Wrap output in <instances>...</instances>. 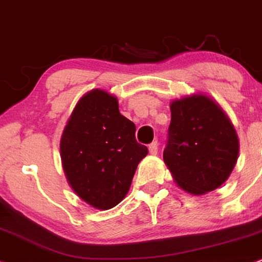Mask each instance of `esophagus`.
<instances>
[{
    "label": "esophagus",
    "instance_id": "1",
    "mask_svg": "<svg viewBox=\"0 0 262 262\" xmlns=\"http://www.w3.org/2000/svg\"><path fill=\"white\" fill-rule=\"evenodd\" d=\"M148 149H149V153L150 155L156 156L157 153H158V142L157 141H155V142H152L148 146Z\"/></svg>",
    "mask_w": 262,
    "mask_h": 262
}]
</instances>
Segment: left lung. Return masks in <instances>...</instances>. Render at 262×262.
I'll return each instance as SVG.
<instances>
[{"label":"left lung","mask_w":262,"mask_h":262,"mask_svg":"<svg viewBox=\"0 0 262 262\" xmlns=\"http://www.w3.org/2000/svg\"><path fill=\"white\" fill-rule=\"evenodd\" d=\"M170 112L163 158L175 181L192 195L216 190L238 159L234 126L222 107L204 94L174 100Z\"/></svg>","instance_id":"obj_1"}]
</instances>
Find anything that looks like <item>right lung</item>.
Here are the masks:
<instances>
[{"label": "right lung", "mask_w": 262, "mask_h": 262, "mask_svg": "<svg viewBox=\"0 0 262 262\" xmlns=\"http://www.w3.org/2000/svg\"><path fill=\"white\" fill-rule=\"evenodd\" d=\"M135 132L107 92L93 89L77 103L61 137V161L71 187L88 205L109 210L128 192L138 163L148 153Z\"/></svg>", "instance_id": "obj_1"}]
</instances>
